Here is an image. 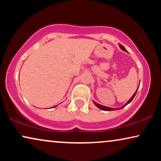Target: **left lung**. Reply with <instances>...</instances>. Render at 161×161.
I'll list each match as a JSON object with an SVG mask.
<instances>
[{"label":"left lung","instance_id":"left-lung-1","mask_svg":"<svg viewBox=\"0 0 161 161\" xmlns=\"http://www.w3.org/2000/svg\"><path fill=\"white\" fill-rule=\"evenodd\" d=\"M119 47L121 48V49H122V50H124V51H125V52H127V50L125 49V47H123V46L122 45H120V44H119ZM138 88H139V86L138 87V89H136V92L135 93L133 94V95L131 97H130V100L127 101V102L125 103V104L123 105L122 107H121V108H110V107H107V106H104V105H100V104H98L97 103H96V102H94V101L93 100V103H94V104L96 105L97 107V108H99L100 109H101V110H103V111H116V110H119V109H122V108H123L124 107H125L127 105H128L130 103H131V101L133 100V99L134 98V97L136 96V93H137V91H138Z\"/></svg>","mask_w":161,"mask_h":161}]
</instances>
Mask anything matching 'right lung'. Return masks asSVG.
<instances>
[{
  "instance_id": "right-lung-1",
  "label": "right lung",
  "mask_w": 161,
  "mask_h": 161,
  "mask_svg": "<svg viewBox=\"0 0 161 161\" xmlns=\"http://www.w3.org/2000/svg\"><path fill=\"white\" fill-rule=\"evenodd\" d=\"M57 106V105H56V106H54V107H56Z\"/></svg>"
}]
</instances>
